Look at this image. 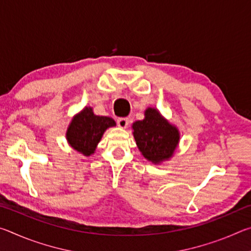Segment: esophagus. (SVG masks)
<instances>
[{
	"mask_svg": "<svg viewBox=\"0 0 251 251\" xmlns=\"http://www.w3.org/2000/svg\"><path fill=\"white\" fill-rule=\"evenodd\" d=\"M117 124H118V126L121 127V128H126V127L128 126V124H129V120H128V118H125V117L118 118Z\"/></svg>",
	"mask_w": 251,
	"mask_h": 251,
	"instance_id": "34e87169",
	"label": "esophagus"
}]
</instances>
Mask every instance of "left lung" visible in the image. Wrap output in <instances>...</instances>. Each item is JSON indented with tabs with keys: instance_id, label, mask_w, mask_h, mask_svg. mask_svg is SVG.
I'll return each mask as SVG.
<instances>
[{
	"instance_id": "left-lung-1",
	"label": "left lung",
	"mask_w": 251,
	"mask_h": 251,
	"mask_svg": "<svg viewBox=\"0 0 251 251\" xmlns=\"http://www.w3.org/2000/svg\"><path fill=\"white\" fill-rule=\"evenodd\" d=\"M144 115V120L131 125L136 145L148 161L159 165L175 154L180 141L179 129L155 107H147Z\"/></svg>"
}]
</instances>
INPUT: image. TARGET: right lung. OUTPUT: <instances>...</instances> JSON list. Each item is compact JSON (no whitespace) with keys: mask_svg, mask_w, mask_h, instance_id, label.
<instances>
[{"mask_svg":"<svg viewBox=\"0 0 251 251\" xmlns=\"http://www.w3.org/2000/svg\"><path fill=\"white\" fill-rule=\"evenodd\" d=\"M114 126L116 123L112 117L95 115L91 106H85L72 118L66 141L73 150L88 157L95 152L106 129Z\"/></svg>","mask_w":251,"mask_h":251,"instance_id":"right-lung-1","label":"right lung"}]
</instances>
